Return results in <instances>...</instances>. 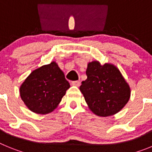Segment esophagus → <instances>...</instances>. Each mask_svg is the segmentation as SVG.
Wrapping results in <instances>:
<instances>
[{"mask_svg":"<svg viewBox=\"0 0 152 152\" xmlns=\"http://www.w3.org/2000/svg\"><path fill=\"white\" fill-rule=\"evenodd\" d=\"M72 84L73 86H75V87H79L80 85V82L79 80H75V81H72Z\"/></svg>","mask_w":152,"mask_h":152,"instance_id":"34e87169","label":"esophagus"}]
</instances>
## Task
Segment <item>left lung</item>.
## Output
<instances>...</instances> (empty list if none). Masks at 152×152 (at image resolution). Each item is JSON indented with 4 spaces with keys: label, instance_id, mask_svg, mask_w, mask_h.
Returning a JSON list of instances; mask_svg holds the SVG:
<instances>
[{
    "label": "left lung",
    "instance_id": "obj_1",
    "mask_svg": "<svg viewBox=\"0 0 152 152\" xmlns=\"http://www.w3.org/2000/svg\"><path fill=\"white\" fill-rule=\"evenodd\" d=\"M86 75L88 78L82 81L80 91L94 113L103 117L112 116L128 103L129 86L113 64L101 65L94 61L88 63Z\"/></svg>",
    "mask_w": 152,
    "mask_h": 152
}]
</instances>
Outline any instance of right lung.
Here are the masks:
<instances>
[{
  "label": "right lung",
  "instance_id": "1",
  "mask_svg": "<svg viewBox=\"0 0 152 152\" xmlns=\"http://www.w3.org/2000/svg\"><path fill=\"white\" fill-rule=\"evenodd\" d=\"M69 88L63 72L52 61L32 72L20 86V94L29 110L47 114L58 107Z\"/></svg>",
  "mask_w": 152,
  "mask_h": 152
}]
</instances>
